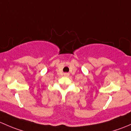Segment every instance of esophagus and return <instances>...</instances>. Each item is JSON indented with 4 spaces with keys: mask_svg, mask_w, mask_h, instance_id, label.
<instances>
[{
    "mask_svg": "<svg viewBox=\"0 0 131 131\" xmlns=\"http://www.w3.org/2000/svg\"><path fill=\"white\" fill-rule=\"evenodd\" d=\"M64 75H65V76H68V74H67V73L64 74Z\"/></svg>",
    "mask_w": 131,
    "mask_h": 131,
    "instance_id": "esophagus-1",
    "label": "esophagus"
}]
</instances>
